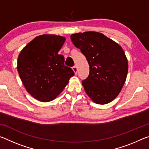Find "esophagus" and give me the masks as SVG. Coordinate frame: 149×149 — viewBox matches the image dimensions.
<instances>
[{"mask_svg": "<svg viewBox=\"0 0 149 149\" xmlns=\"http://www.w3.org/2000/svg\"><path fill=\"white\" fill-rule=\"evenodd\" d=\"M72 70H73V71H74V72L75 73V74H77V66H74L72 68Z\"/></svg>", "mask_w": 149, "mask_h": 149, "instance_id": "1", "label": "esophagus"}]
</instances>
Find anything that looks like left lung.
<instances>
[{
	"label": "left lung",
	"instance_id": "left-lung-1",
	"mask_svg": "<svg viewBox=\"0 0 149 149\" xmlns=\"http://www.w3.org/2000/svg\"><path fill=\"white\" fill-rule=\"evenodd\" d=\"M71 39L89 65V77L82 81L86 94L97 104L112 102L119 95L127 75L128 61L122 47L96 31L72 34Z\"/></svg>",
	"mask_w": 149,
	"mask_h": 149
}]
</instances>
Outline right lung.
<instances>
[{"label": "right lung", "instance_id": "obj_1", "mask_svg": "<svg viewBox=\"0 0 149 149\" xmlns=\"http://www.w3.org/2000/svg\"><path fill=\"white\" fill-rule=\"evenodd\" d=\"M65 41V37L60 35H39L23 48L17 58L22 84L39 101L56 99L74 76L73 70L64 65V57L58 54Z\"/></svg>", "mask_w": 149, "mask_h": 149}]
</instances>
